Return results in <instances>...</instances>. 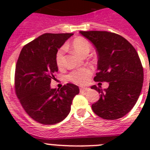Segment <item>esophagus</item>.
<instances>
[{"label": "esophagus", "mask_w": 150, "mask_h": 150, "mask_svg": "<svg viewBox=\"0 0 150 150\" xmlns=\"http://www.w3.org/2000/svg\"><path fill=\"white\" fill-rule=\"evenodd\" d=\"M88 89L89 88H87V87H79V91L80 92H83V91H88Z\"/></svg>", "instance_id": "34e87169"}]
</instances>
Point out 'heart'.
Instances as JSON below:
<instances>
[{"instance_id": "b5f03b06", "label": "heart", "mask_w": 150, "mask_h": 150, "mask_svg": "<svg viewBox=\"0 0 150 150\" xmlns=\"http://www.w3.org/2000/svg\"><path fill=\"white\" fill-rule=\"evenodd\" d=\"M71 48L82 56L87 55L91 50V43L87 39L83 37H76L71 43ZM64 48L59 49L55 54V64L57 67H63V55ZM92 74V69L90 67H83L73 71L67 76L68 80L78 85L86 84Z\"/></svg>"}]
</instances>
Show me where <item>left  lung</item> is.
<instances>
[{"mask_svg": "<svg viewBox=\"0 0 150 150\" xmlns=\"http://www.w3.org/2000/svg\"><path fill=\"white\" fill-rule=\"evenodd\" d=\"M89 40L98 52V72L95 82H107L108 88L96 86L100 98L91 105L97 116L104 120H117L135 105L144 83V69L137 51L123 37L108 31H79Z\"/></svg>", "mask_w": 150, "mask_h": 150, "instance_id": "left-lung-1", "label": "left lung"}]
</instances>
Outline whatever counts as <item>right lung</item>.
<instances>
[{
  "label": "right lung",
  "mask_w": 150,
  "mask_h": 150,
  "mask_svg": "<svg viewBox=\"0 0 150 150\" xmlns=\"http://www.w3.org/2000/svg\"><path fill=\"white\" fill-rule=\"evenodd\" d=\"M73 34H43L25 45L15 71V91L27 114L43 125L64 120L72 100L79 94L77 86L67 83L60 89L51 88L58 67L55 54Z\"/></svg>",
  "instance_id": "add662e5"
}]
</instances>
